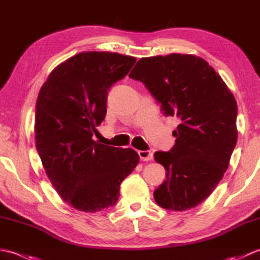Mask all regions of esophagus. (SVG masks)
Returning a JSON list of instances; mask_svg holds the SVG:
<instances>
[{
    "label": "esophagus",
    "instance_id": "34e87169",
    "mask_svg": "<svg viewBox=\"0 0 260 260\" xmlns=\"http://www.w3.org/2000/svg\"><path fill=\"white\" fill-rule=\"evenodd\" d=\"M139 155L142 161H150L153 158V154L151 151H139Z\"/></svg>",
    "mask_w": 260,
    "mask_h": 260
}]
</instances>
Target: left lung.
<instances>
[{
	"label": "left lung",
	"instance_id": "1",
	"mask_svg": "<svg viewBox=\"0 0 260 260\" xmlns=\"http://www.w3.org/2000/svg\"><path fill=\"white\" fill-rule=\"evenodd\" d=\"M129 77L145 85L165 116L180 119L174 146L154 153L167 170L154 199L173 211L197 207L221 181L236 146L233 92L206 60L192 54L142 58Z\"/></svg>",
	"mask_w": 260,
	"mask_h": 260
}]
</instances>
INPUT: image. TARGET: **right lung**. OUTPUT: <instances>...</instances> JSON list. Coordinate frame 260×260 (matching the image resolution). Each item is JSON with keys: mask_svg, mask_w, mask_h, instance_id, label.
I'll return each instance as SVG.
<instances>
[{"mask_svg": "<svg viewBox=\"0 0 260 260\" xmlns=\"http://www.w3.org/2000/svg\"><path fill=\"white\" fill-rule=\"evenodd\" d=\"M136 62L113 52H81L53 69L36 104V147L49 180L77 210L116 204L119 186L139 164L132 148L92 140L107 112L108 90Z\"/></svg>", "mask_w": 260, "mask_h": 260, "instance_id": "obj_1", "label": "right lung"}]
</instances>
